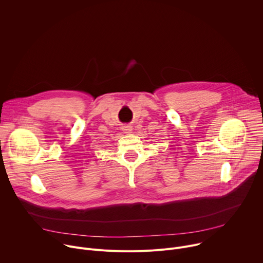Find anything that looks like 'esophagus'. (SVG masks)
<instances>
[{"instance_id": "34e87169", "label": "esophagus", "mask_w": 263, "mask_h": 263, "mask_svg": "<svg viewBox=\"0 0 263 263\" xmlns=\"http://www.w3.org/2000/svg\"><path fill=\"white\" fill-rule=\"evenodd\" d=\"M123 131H124V133L129 134V133L132 132V127H130V126H124V127H123Z\"/></svg>"}]
</instances>
